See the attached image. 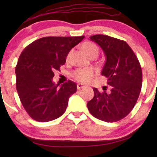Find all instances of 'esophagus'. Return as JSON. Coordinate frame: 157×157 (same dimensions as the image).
I'll return each mask as SVG.
<instances>
[{"mask_svg": "<svg viewBox=\"0 0 157 157\" xmlns=\"http://www.w3.org/2000/svg\"><path fill=\"white\" fill-rule=\"evenodd\" d=\"M84 87H85V86L83 85L82 83H78V84H77V89H78V90L81 89H83V88H84Z\"/></svg>", "mask_w": 157, "mask_h": 157, "instance_id": "obj_1", "label": "esophagus"}]
</instances>
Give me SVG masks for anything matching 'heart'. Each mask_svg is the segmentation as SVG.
<instances>
[{
    "instance_id": "b5f03b06",
    "label": "heart",
    "mask_w": 157,
    "mask_h": 157,
    "mask_svg": "<svg viewBox=\"0 0 157 157\" xmlns=\"http://www.w3.org/2000/svg\"><path fill=\"white\" fill-rule=\"evenodd\" d=\"M83 50H84L85 53H86L87 56H89L90 54L94 53H98V48L96 44H93L91 42H87L83 45ZM71 55V52L68 53L67 59H69ZM94 72L92 68H78L76 69L75 71L73 73L72 76L74 78L78 81L83 83H86L92 78L94 76Z\"/></svg>"
}]
</instances>
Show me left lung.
I'll list each match as a JSON object with an SVG mask.
<instances>
[{"instance_id": "1", "label": "left lung", "mask_w": 157, "mask_h": 157, "mask_svg": "<svg viewBox=\"0 0 157 157\" xmlns=\"http://www.w3.org/2000/svg\"><path fill=\"white\" fill-rule=\"evenodd\" d=\"M90 39L104 51L106 62L101 74L108 79L111 91L106 92L105 87L101 92L94 88V96L87 103L88 109L101 121H118L131 112L138 100L142 85L141 65L124 40L100 34Z\"/></svg>"}]
</instances>
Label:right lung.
Returning <instances> with one entry per match:
<instances>
[{
    "label": "right lung",
    "instance_id": "1",
    "mask_svg": "<svg viewBox=\"0 0 157 157\" xmlns=\"http://www.w3.org/2000/svg\"><path fill=\"white\" fill-rule=\"evenodd\" d=\"M84 36H48L32 42L23 49L16 67V89L25 110L32 119L46 122L61 117L77 86L68 81L59 86L53 81L55 70L66 63L69 51Z\"/></svg>",
    "mask_w": 157,
    "mask_h": 157
}]
</instances>
